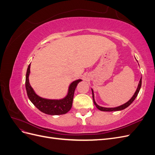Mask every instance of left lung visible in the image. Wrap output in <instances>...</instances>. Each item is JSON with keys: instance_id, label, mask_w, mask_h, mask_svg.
<instances>
[{"instance_id": "8db88e82", "label": "left lung", "mask_w": 155, "mask_h": 155, "mask_svg": "<svg viewBox=\"0 0 155 155\" xmlns=\"http://www.w3.org/2000/svg\"><path fill=\"white\" fill-rule=\"evenodd\" d=\"M142 86V77L141 79H140V80L139 81V84H138V88L137 89V91H136L134 94L133 95V96L130 98V100H129L127 102L125 103L124 105H120L119 107H114V108H106V107H100L99 105H97L96 104V103L94 100V92H93V90L92 89V98H93V101H94V104L96 105V107L98 109L101 110V111H118V110H123L125 109V108H127V107H129L132 103L133 102V101L135 100V98L137 97V96H138V94L140 90V88H141Z\"/></svg>"}]
</instances>
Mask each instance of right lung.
<instances>
[{
	"label": "right lung",
	"instance_id": "add662e5",
	"mask_svg": "<svg viewBox=\"0 0 155 155\" xmlns=\"http://www.w3.org/2000/svg\"><path fill=\"white\" fill-rule=\"evenodd\" d=\"M30 72V64L28 65L26 75V90L30 100L37 109L43 113L50 115H61L66 114L70 110L72 105L74 91L78 84L81 79L74 81L69 87L67 96L62 100H48L37 96L30 85L29 74Z\"/></svg>",
	"mask_w": 155,
	"mask_h": 155
}]
</instances>
